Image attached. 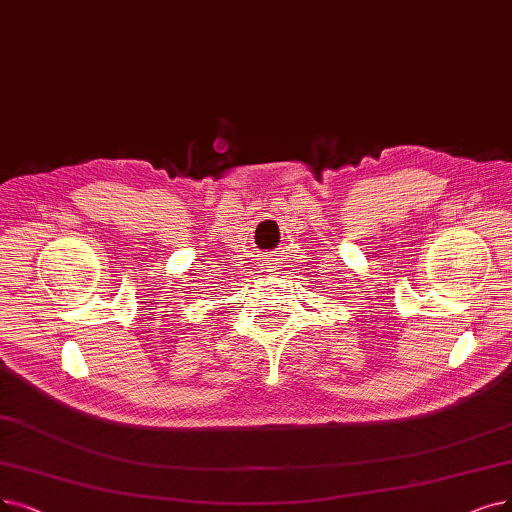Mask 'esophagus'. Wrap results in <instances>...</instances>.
<instances>
[{
  "mask_svg": "<svg viewBox=\"0 0 512 512\" xmlns=\"http://www.w3.org/2000/svg\"><path fill=\"white\" fill-rule=\"evenodd\" d=\"M267 271H269V273H275V271H277V269H275V267H269V269H267Z\"/></svg>",
  "mask_w": 512,
  "mask_h": 512,
  "instance_id": "1",
  "label": "esophagus"
}]
</instances>
